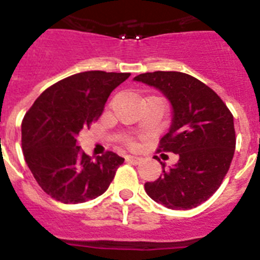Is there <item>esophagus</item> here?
Returning <instances> with one entry per match:
<instances>
[{
    "label": "esophagus",
    "mask_w": 260,
    "mask_h": 260,
    "mask_svg": "<svg viewBox=\"0 0 260 260\" xmlns=\"http://www.w3.org/2000/svg\"><path fill=\"white\" fill-rule=\"evenodd\" d=\"M127 160L130 162H132V164H139V162L142 161V157H139V156H127Z\"/></svg>",
    "instance_id": "obj_1"
}]
</instances>
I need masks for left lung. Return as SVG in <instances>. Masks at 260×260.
I'll return each instance as SVG.
<instances>
[{
  "label": "left lung",
  "instance_id": "1",
  "mask_svg": "<svg viewBox=\"0 0 260 260\" xmlns=\"http://www.w3.org/2000/svg\"><path fill=\"white\" fill-rule=\"evenodd\" d=\"M134 80L157 88L171 103L173 118L157 151L178 155L169 169L160 162L164 174L144 183V190L171 210L197 207L212 197L229 171L236 148L233 114L213 89L185 73H144Z\"/></svg>",
  "mask_w": 260,
  "mask_h": 260
}]
</instances>
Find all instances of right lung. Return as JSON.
I'll return each mask as SVG.
<instances>
[{"mask_svg": "<svg viewBox=\"0 0 260 260\" xmlns=\"http://www.w3.org/2000/svg\"><path fill=\"white\" fill-rule=\"evenodd\" d=\"M128 73L84 71L59 80L41 93L22 122V148L36 182L62 203H84L107 191L125 161L108 151L95 161L77 138L102 116L110 92Z\"/></svg>", "mask_w": 260, "mask_h": 260, "instance_id": "1", "label": "right lung"}]
</instances>
